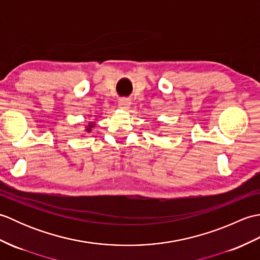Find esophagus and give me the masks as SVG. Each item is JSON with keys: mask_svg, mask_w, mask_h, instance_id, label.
<instances>
[{"mask_svg": "<svg viewBox=\"0 0 260 260\" xmlns=\"http://www.w3.org/2000/svg\"><path fill=\"white\" fill-rule=\"evenodd\" d=\"M118 106L120 109L127 110L131 106V101L128 98H120L118 101Z\"/></svg>", "mask_w": 260, "mask_h": 260, "instance_id": "obj_1", "label": "esophagus"}]
</instances>
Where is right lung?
Segmentation results:
<instances>
[{
  "label": "right lung",
  "mask_w": 260,
  "mask_h": 260,
  "mask_svg": "<svg viewBox=\"0 0 260 260\" xmlns=\"http://www.w3.org/2000/svg\"><path fill=\"white\" fill-rule=\"evenodd\" d=\"M92 126H93V125H92V124H90L89 126H88V127H87V129H86V131H87V132H90V131H91L90 128H91V127H92Z\"/></svg>",
  "instance_id": "1"
}]
</instances>
